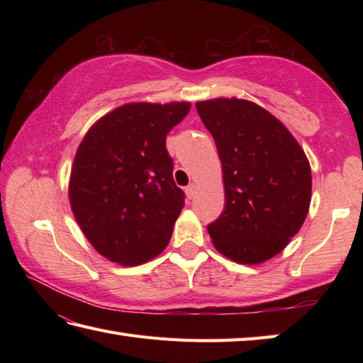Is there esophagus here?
<instances>
[{"mask_svg": "<svg viewBox=\"0 0 363 363\" xmlns=\"http://www.w3.org/2000/svg\"><path fill=\"white\" fill-rule=\"evenodd\" d=\"M195 194H196V186H195V184H190V186L186 187V195H187L189 199L194 198Z\"/></svg>", "mask_w": 363, "mask_h": 363, "instance_id": "esophagus-1", "label": "esophagus"}]
</instances>
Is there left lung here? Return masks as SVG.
Wrapping results in <instances>:
<instances>
[{
	"label": "left lung",
	"instance_id": "obj_1",
	"mask_svg": "<svg viewBox=\"0 0 363 363\" xmlns=\"http://www.w3.org/2000/svg\"><path fill=\"white\" fill-rule=\"evenodd\" d=\"M217 145L226 204L207 226L218 252L243 265L279 254L298 234L312 198L304 150L274 115L240 98L198 101Z\"/></svg>",
	"mask_w": 363,
	"mask_h": 363
}]
</instances>
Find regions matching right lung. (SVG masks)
Segmentation results:
<instances>
[{
    "label": "right lung",
    "instance_id": "obj_1",
    "mask_svg": "<svg viewBox=\"0 0 363 363\" xmlns=\"http://www.w3.org/2000/svg\"><path fill=\"white\" fill-rule=\"evenodd\" d=\"M190 103H128L91 126L76 151L68 198L91 246L135 267L165 250L184 207L165 148Z\"/></svg>",
    "mask_w": 363,
    "mask_h": 363
}]
</instances>
